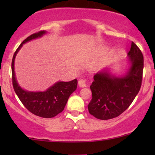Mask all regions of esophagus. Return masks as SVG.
I'll return each instance as SVG.
<instances>
[{
	"mask_svg": "<svg viewBox=\"0 0 155 155\" xmlns=\"http://www.w3.org/2000/svg\"><path fill=\"white\" fill-rule=\"evenodd\" d=\"M78 84H79V87H85L87 86L85 81H84V80H82V79L79 80V82H78Z\"/></svg>",
	"mask_w": 155,
	"mask_h": 155,
	"instance_id": "esophagus-1",
	"label": "esophagus"
}]
</instances>
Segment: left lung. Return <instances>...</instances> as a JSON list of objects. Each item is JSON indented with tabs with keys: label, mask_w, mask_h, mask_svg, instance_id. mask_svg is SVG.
I'll list each match as a JSON object with an SVG mask.
<instances>
[{
	"label": "left lung",
	"mask_w": 155,
	"mask_h": 155,
	"mask_svg": "<svg viewBox=\"0 0 155 155\" xmlns=\"http://www.w3.org/2000/svg\"><path fill=\"white\" fill-rule=\"evenodd\" d=\"M127 56L130 68L124 76L113 75L107 68L94 76V81L90 87L92 98L88 110L95 118L107 120L120 116L139 92L143 76V54L132 42Z\"/></svg>",
	"instance_id": "1"
}]
</instances>
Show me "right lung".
I'll return each instance as SVG.
<instances>
[{
  "instance_id": "obj_1",
  "label": "right lung",
  "mask_w": 155,
  "mask_h": 155,
  "mask_svg": "<svg viewBox=\"0 0 155 155\" xmlns=\"http://www.w3.org/2000/svg\"><path fill=\"white\" fill-rule=\"evenodd\" d=\"M47 31H42L33 33L22 42L14 54L12 62V84L14 90L25 107L32 114L43 118H51L64 110L67 101L77 87V79L71 81H58L44 92H31L21 87L16 79L15 60L19 49L24 44L33 39L41 38Z\"/></svg>"
}]
</instances>
